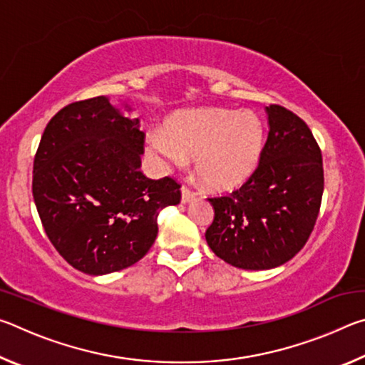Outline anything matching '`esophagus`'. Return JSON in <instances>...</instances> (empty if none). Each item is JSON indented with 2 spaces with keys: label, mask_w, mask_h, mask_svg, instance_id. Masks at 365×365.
I'll return each instance as SVG.
<instances>
[{
  "label": "esophagus",
  "mask_w": 365,
  "mask_h": 365,
  "mask_svg": "<svg viewBox=\"0 0 365 365\" xmlns=\"http://www.w3.org/2000/svg\"><path fill=\"white\" fill-rule=\"evenodd\" d=\"M193 197H195L193 191L183 185V187H182V202H183V205H185V202H190L191 200H193Z\"/></svg>",
  "instance_id": "1"
}]
</instances>
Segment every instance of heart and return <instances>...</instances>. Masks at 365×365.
I'll use <instances>...</instances> for the list:
<instances>
[{"label":"heart","mask_w":365,"mask_h":365,"mask_svg":"<svg viewBox=\"0 0 365 365\" xmlns=\"http://www.w3.org/2000/svg\"><path fill=\"white\" fill-rule=\"evenodd\" d=\"M264 148V125L251 110L196 109L182 113L165 127V137L151 133L146 151L164 168L195 159L202 187L228 191L255 174Z\"/></svg>","instance_id":"heart-1"}]
</instances>
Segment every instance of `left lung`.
I'll return each mask as SVG.
<instances>
[{
	"label": "left lung",
	"mask_w": 365,
	"mask_h": 365,
	"mask_svg": "<svg viewBox=\"0 0 365 365\" xmlns=\"http://www.w3.org/2000/svg\"><path fill=\"white\" fill-rule=\"evenodd\" d=\"M265 110L269 135L255 174L232 195L209 197V248L246 270L279 267L298 255L316 225L324 193L322 153L311 128L279 104Z\"/></svg>",
	"instance_id": "left-lung-1"
}]
</instances>
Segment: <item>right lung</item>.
<instances>
[{"label": "right lung", "instance_id": "obj_1", "mask_svg": "<svg viewBox=\"0 0 365 365\" xmlns=\"http://www.w3.org/2000/svg\"><path fill=\"white\" fill-rule=\"evenodd\" d=\"M143 145L140 120L106 96L67 104L41 135L32 182L36 211L49 242L83 274L138 262L156 240L159 212L180 202L174 178L151 180L140 170Z\"/></svg>", "mask_w": 365, "mask_h": 365}]
</instances>
